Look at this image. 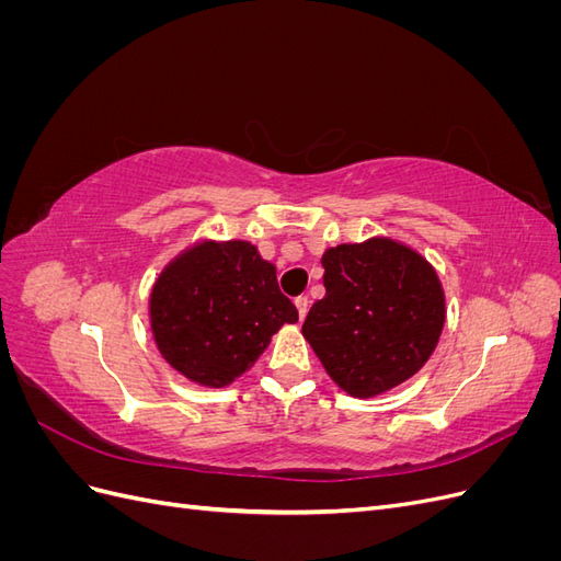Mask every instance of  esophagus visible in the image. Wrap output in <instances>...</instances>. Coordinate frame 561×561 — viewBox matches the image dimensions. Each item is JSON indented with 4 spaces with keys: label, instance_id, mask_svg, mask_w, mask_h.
Instances as JSON below:
<instances>
[{
    "label": "esophagus",
    "instance_id": "esophagus-1",
    "mask_svg": "<svg viewBox=\"0 0 561 561\" xmlns=\"http://www.w3.org/2000/svg\"><path fill=\"white\" fill-rule=\"evenodd\" d=\"M295 307H297V311H299V318L304 320V318H307V313H309V307H311V299L309 297H297L295 299Z\"/></svg>",
    "mask_w": 561,
    "mask_h": 561
}]
</instances>
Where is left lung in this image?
Wrapping results in <instances>:
<instances>
[{
    "mask_svg": "<svg viewBox=\"0 0 561 561\" xmlns=\"http://www.w3.org/2000/svg\"><path fill=\"white\" fill-rule=\"evenodd\" d=\"M325 297L301 334L330 379L353 398H375L428 363L445 328V290L433 264L375 236L322 254Z\"/></svg>",
    "mask_w": 561,
    "mask_h": 561,
    "instance_id": "8db88e82",
    "label": "left lung"
}]
</instances>
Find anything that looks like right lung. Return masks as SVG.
Returning <instances> with one entry per match:
<instances>
[{
	"label": "right lung",
	"mask_w": 561,
	"mask_h": 561,
	"mask_svg": "<svg viewBox=\"0 0 561 561\" xmlns=\"http://www.w3.org/2000/svg\"><path fill=\"white\" fill-rule=\"evenodd\" d=\"M299 320L248 241H196L168 262L149 295L151 334L163 360L206 388H225L257 363L283 325Z\"/></svg>",
	"instance_id": "right-lung-1"
}]
</instances>
